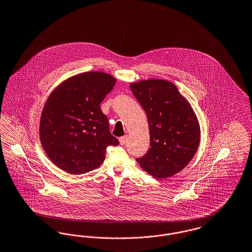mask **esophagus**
I'll use <instances>...</instances> for the list:
<instances>
[{
	"label": "esophagus",
	"mask_w": 252,
	"mask_h": 252,
	"mask_svg": "<svg viewBox=\"0 0 252 252\" xmlns=\"http://www.w3.org/2000/svg\"><path fill=\"white\" fill-rule=\"evenodd\" d=\"M127 135H125V136H123V137H121L120 139H119V141H120V144L121 145H125L126 144V140H127Z\"/></svg>",
	"instance_id": "34e87169"
}]
</instances>
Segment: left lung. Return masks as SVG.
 I'll return each mask as SVG.
<instances>
[{
	"label": "left lung",
	"mask_w": 252,
	"mask_h": 252,
	"mask_svg": "<svg viewBox=\"0 0 252 252\" xmlns=\"http://www.w3.org/2000/svg\"><path fill=\"white\" fill-rule=\"evenodd\" d=\"M130 89L147 113L150 135V148L136 161L156 179L171 177L191 161L198 149V119L177 87L168 81H141Z\"/></svg>",
	"instance_id": "left-lung-1"
}]
</instances>
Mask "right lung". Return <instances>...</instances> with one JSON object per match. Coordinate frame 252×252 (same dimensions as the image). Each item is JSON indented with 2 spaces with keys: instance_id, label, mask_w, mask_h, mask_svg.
I'll list each match as a JSON object with an SVG mask.
<instances>
[{
  "instance_id": "right-lung-1",
  "label": "right lung",
  "mask_w": 252,
  "mask_h": 252,
  "mask_svg": "<svg viewBox=\"0 0 252 252\" xmlns=\"http://www.w3.org/2000/svg\"><path fill=\"white\" fill-rule=\"evenodd\" d=\"M116 79L104 72L75 75L48 97L40 120L46 155L61 169L84 174L99 167L109 146H118L100 104Z\"/></svg>"
}]
</instances>
